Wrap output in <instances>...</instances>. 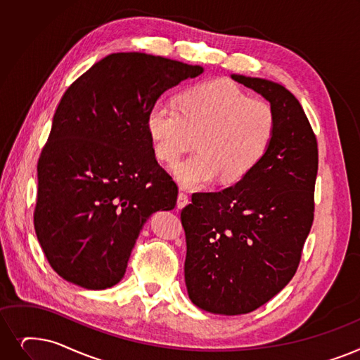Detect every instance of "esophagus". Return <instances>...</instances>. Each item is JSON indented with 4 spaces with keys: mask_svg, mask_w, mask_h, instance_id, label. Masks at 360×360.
Returning <instances> with one entry per match:
<instances>
[{
    "mask_svg": "<svg viewBox=\"0 0 360 360\" xmlns=\"http://www.w3.org/2000/svg\"><path fill=\"white\" fill-rule=\"evenodd\" d=\"M188 202H190L188 194L184 193V191H179V194H178V207H184V206L188 205Z\"/></svg>",
    "mask_w": 360,
    "mask_h": 360,
    "instance_id": "34e87169",
    "label": "esophagus"
}]
</instances>
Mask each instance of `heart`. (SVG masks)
<instances>
[{"instance_id":"heart-1","label":"heart","mask_w":360,"mask_h":360,"mask_svg":"<svg viewBox=\"0 0 360 360\" xmlns=\"http://www.w3.org/2000/svg\"><path fill=\"white\" fill-rule=\"evenodd\" d=\"M147 129L155 155L166 163L194 143L197 151L176 163L174 174L188 188H205L219 176L224 184L238 182L257 166L275 134V112L231 81L212 79L184 89L178 108L155 101Z\"/></svg>"}]
</instances>
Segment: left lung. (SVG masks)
Here are the masks:
<instances>
[{
  "instance_id": "1",
  "label": "left lung",
  "mask_w": 360,
  "mask_h": 360,
  "mask_svg": "<svg viewBox=\"0 0 360 360\" xmlns=\"http://www.w3.org/2000/svg\"><path fill=\"white\" fill-rule=\"evenodd\" d=\"M275 112L272 141L250 174L217 193H194L181 212L185 284L191 302L217 315L268 303L297 272L315 216L318 141L302 104L272 81L232 75Z\"/></svg>"
}]
</instances>
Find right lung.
Segmentation results:
<instances>
[{"instance_id": "obj_1", "label": "right lung", "mask_w": 360, "mask_h": 360, "mask_svg": "<svg viewBox=\"0 0 360 360\" xmlns=\"http://www.w3.org/2000/svg\"><path fill=\"white\" fill-rule=\"evenodd\" d=\"M201 66L115 53L66 89L38 160L34 225L63 279L88 290L123 278L151 213L172 210L178 185L155 159L147 113Z\"/></svg>"}]
</instances>
